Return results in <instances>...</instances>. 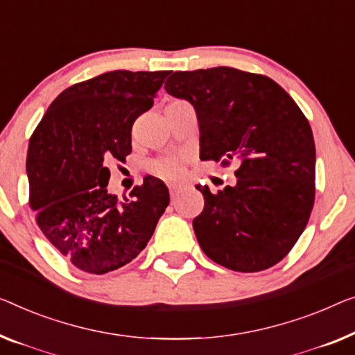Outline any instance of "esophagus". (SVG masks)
Here are the masks:
<instances>
[{
  "mask_svg": "<svg viewBox=\"0 0 355 355\" xmlns=\"http://www.w3.org/2000/svg\"><path fill=\"white\" fill-rule=\"evenodd\" d=\"M182 189L180 184H168V193H171V198H175V194Z\"/></svg>",
  "mask_w": 355,
  "mask_h": 355,
  "instance_id": "34e87169",
  "label": "esophagus"
}]
</instances>
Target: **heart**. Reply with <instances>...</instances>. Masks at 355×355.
Segmentation results:
<instances>
[{
  "label": "heart",
  "mask_w": 355,
  "mask_h": 355,
  "mask_svg": "<svg viewBox=\"0 0 355 355\" xmlns=\"http://www.w3.org/2000/svg\"><path fill=\"white\" fill-rule=\"evenodd\" d=\"M184 171H187V159L180 155L159 157L151 164V172L155 175L171 180V182L182 180L184 177Z\"/></svg>",
  "instance_id": "heart-1"
}]
</instances>
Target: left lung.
I'll use <instances>...</instances> for the list:
<instances>
[{
  "label": "left lung",
  "mask_w": 355,
  "mask_h": 355,
  "mask_svg": "<svg viewBox=\"0 0 355 355\" xmlns=\"http://www.w3.org/2000/svg\"><path fill=\"white\" fill-rule=\"evenodd\" d=\"M164 89L193 103L200 159L239 161L236 187H196L204 210L193 228L205 255L239 272L284 260L315 199V145L303 111L271 78L230 67L171 71Z\"/></svg>",
  "instance_id": "8db88e82"
}]
</instances>
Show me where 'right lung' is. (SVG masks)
<instances>
[{"label": "right lung", "instance_id": "1", "mask_svg": "<svg viewBox=\"0 0 355 355\" xmlns=\"http://www.w3.org/2000/svg\"><path fill=\"white\" fill-rule=\"evenodd\" d=\"M168 71L118 70L59 94L30 137L28 202L46 239L73 266L107 274L146 247L168 189L145 177L129 199L107 193L108 164L132 151V125L153 107Z\"/></svg>", "mask_w": 355, "mask_h": 355}]
</instances>
